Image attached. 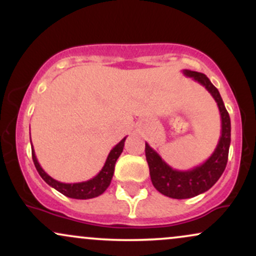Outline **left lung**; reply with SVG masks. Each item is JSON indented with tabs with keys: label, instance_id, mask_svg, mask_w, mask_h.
I'll list each match as a JSON object with an SVG mask.
<instances>
[{
	"label": "left lung",
	"instance_id": "1",
	"mask_svg": "<svg viewBox=\"0 0 256 256\" xmlns=\"http://www.w3.org/2000/svg\"><path fill=\"white\" fill-rule=\"evenodd\" d=\"M186 77L204 85L218 104L222 116V136L216 150L202 165L188 171H177L168 166L148 143H146V158L149 166L152 183L162 195L172 198H190L207 192L218 182L228 164L231 142V122L218 89L204 73L183 70Z\"/></svg>",
	"mask_w": 256,
	"mask_h": 256
}]
</instances>
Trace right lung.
<instances>
[{
    "label": "right lung",
    "instance_id": "1",
    "mask_svg": "<svg viewBox=\"0 0 256 256\" xmlns=\"http://www.w3.org/2000/svg\"><path fill=\"white\" fill-rule=\"evenodd\" d=\"M126 137L122 138V140L112 149L110 154H108L107 160H106L104 166L102 167V170L94 178L89 179L86 182H80V183H61V182L56 180V179L52 178L50 176L46 174L44 172V170L40 167L38 164V160L34 154V150L32 149V160H34V166H36L38 173H40V177L43 178V180L46 184L50 185L52 188L56 189L58 192H61L62 195L67 196V198H77V200H88V198H98L106 192L108 186H110L112 178L114 174V167H116V162L120 156V154L122 152L124 149ZM32 146V144H31Z\"/></svg>",
    "mask_w": 256,
    "mask_h": 256
}]
</instances>
